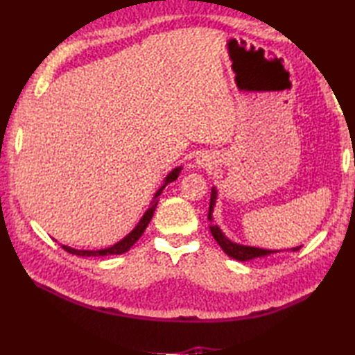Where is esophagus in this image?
Wrapping results in <instances>:
<instances>
[{
    "label": "esophagus",
    "mask_w": 355,
    "mask_h": 355,
    "mask_svg": "<svg viewBox=\"0 0 355 355\" xmlns=\"http://www.w3.org/2000/svg\"><path fill=\"white\" fill-rule=\"evenodd\" d=\"M197 163L201 168H207V166H212V157L207 154H201L200 157H197Z\"/></svg>",
    "instance_id": "1"
}]
</instances>
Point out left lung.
I'll use <instances>...</instances> for the list:
<instances>
[{"label":"left lung","mask_w":355,"mask_h":355,"mask_svg":"<svg viewBox=\"0 0 355 355\" xmlns=\"http://www.w3.org/2000/svg\"><path fill=\"white\" fill-rule=\"evenodd\" d=\"M218 200V191L216 187H212V193H210V206H209V221L212 223L210 224V232H212V236L215 238V241L220 245L225 254H229L230 258L245 262V261H252V259H258V258H267V256L276 254L279 252H297L300 247H293L288 248V250H267V248H259V247H252V245H244V244H238L233 243L227 236L224 235V232L218 227L216 224H214V209L216 205Z\"/></svg>","instance_id":"1"}]
</instances>
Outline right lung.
<instances>
[{
  "label": "right lung",
  "instance_id": "1",
  "mask_svg": "<svg viewBox=\"0 0 355 355\" xmlns=\"http://www.w3.org/2000/svg\"><path fill=\"white\" fill-rule=\"evenodd\" d=\"M182 166H178V168L172 169L168 175H166V178L163 180V184L158 187V191L154 193V198L153 201H150V205L148 207V210L145 214H143V216L140 218V221L137 223V225L128 233V235L120 239L119 243H116L114 245H110V247H105V248H99V250H78V248H73V247H69V245H62V248L65 252H69L71 254H76V256H110V254H122L125 252L130 250V248L137 243V241L140 239V236L143 235V232L146 230L149 221L153 220V215L155 212V207H157V202H158V198H160V195L163 192V189L166 186H168L169 183L175 182V180L178 178L180 172H182Z\"/></svg>",
  "mask_w": 355,
  "mask_h": 355
}]
</instances>
